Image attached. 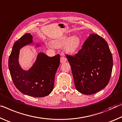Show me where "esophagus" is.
<instances>
[{
    "label": "esophagus",
    "instance_id": "obj_1",
    "mask_svg": "<svg viewBox=\"0 0 122 122\" xmlns=\"http://www.w3.org/2000/svg\"><path fill=\"white\" fill-rule=\"evenodd\" d=\"M66 58H65L64 57H61V63H64L66 62Z\"/></svg>",
    "mask_w": 122,
    "mask_h": 122
}]
</instances>
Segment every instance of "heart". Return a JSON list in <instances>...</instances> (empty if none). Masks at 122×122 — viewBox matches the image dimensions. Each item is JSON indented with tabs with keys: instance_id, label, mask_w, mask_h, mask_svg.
Returning a JSON list of instances; mask_svg holds the SVG:
<instances>
[{
	"instance_id": "1",
	"label": "heart",
	"mask_w": 122,
	"mask_h": 122,
	"mask_svg": "<svg viewBox=\"0 0 122 122\" xmlns=\"http://www.w3.org/2000/svg\"><path fill=\"white\" fill-rule=\"evenodd\" d=\"M53 46L61 48L64 46V51L70 55H73L77 52L81 45V39L77 35L63 36L53 40L51 41Z\"/></svg>"
}]
</instances>
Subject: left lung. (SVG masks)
Here are the masks:
<instances>
[{"instance_id": "1", "label": "left lung", "mask_w": 122, "mask_h": 122, "mask_svg": "<svg viewBox=\"0 0 122 122\" xmlns=\"http://www.w3.org/2000/svg\"><path fill=\"white\" fill-rule=\"evenodd\" d=\"M76 88L84 95L103 89L110 79L112 56L107 43L98 35L90 34L74 56L66 55Z\"/></svg>"}]
</instances>
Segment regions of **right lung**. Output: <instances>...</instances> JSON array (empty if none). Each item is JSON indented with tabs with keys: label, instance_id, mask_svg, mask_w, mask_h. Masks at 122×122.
I'll list each match as a JSON object with an SVG mask.
<instances>
[{
	"label": "right lung",
	"instance_id": "1",
	"mask_svg": "<svg viewBox=\"0 0 122 122\" xmlns=\"http://www.w3.org/2000/svg\"><path fill=\"white\" fill-rule=\"evenodd\" d=\"M33 37L25 33L14 44L9 59V68L14 84L24 95L43 97L52 91L56 71L60 64V55L50 57L44 53L38 54L30 69L25 70L19 63L20 50L26 45L33 44ZM36 47L41 45L39 43Z\"/></svg>",
	"mask_w": 122,
	"mask_h": 122
}]
</instances>
